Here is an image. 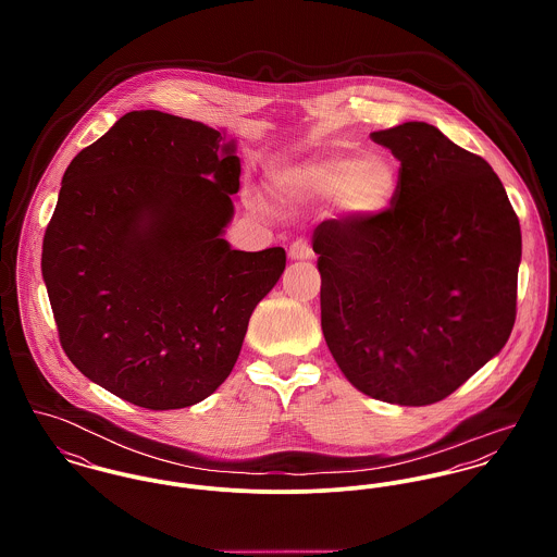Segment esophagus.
<instances>
[{
    "label": "esophagus",
    "instance_id": "34e87169",
    "mask_svg": "<svg viewBox=\"0 0 557 557\" xmlns=\"http://www.w3.org/2000/svg\"><path fill=\"white\" fill-rule=\"evenodd\" d=\"M289 257L292 259H311L313 257V248H311L309 239L298 238L296 242H292Z\"/></svg>",
    "mask_w": 557,
    "mask_h": 557
}]
</instances>
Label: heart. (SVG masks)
<instances>
[{
  "instance_id": "b5f03b06",
  "label": "heart",
  "mask_w": 557,
  "mask_h": 557,
  "mask_svg": "<svg viewBox=\"0 0 557 557\" xmlns=\"http://www.w3.org/2000/svg\"><path fill=\"white\" fill-rule=\"evenodd\" d=\"M274 193L283 201L336 199L347 212L371 216L388 208L398 188L397 164L386 157H334L281 171Z\"/></svg>"
}]
</instances>
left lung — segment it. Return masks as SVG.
<instances>
[{
  "mask_svg": "<svg viewBox=\"0 0 557 557\" xmlns=\"http://www.w3.org/2000/svg\"><path fill=\"white\" fill-rule=\"evenodd\" d=\"M371 137L400 160L397 193L377 214L319 223L321 330L360 393L431 405L506 345L521 227L491 164L435 126Z\"/></svg>",
  "mask_w": 557,
  "mask_h": 557,
  "instance_id": "left-lung-1",
  "label": "left lung"
}]
</instances>
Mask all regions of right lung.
<instances>
[{
	"label": "right lung",
	"mask_w": 557,
	"mask_h": 557,
	"mask_svg": "<svg viewBox=\"0 0 557 557\" xmlns=\"http://www.w3.org/2000/svg\"><path fill=\"white\" fill-rule=\"evenodd\" d=\"M236 146L131 111L69 164L42 239L60 343L85 377L146 409L210 397L232 373L285 248L234 250Z\"/></svg>",
	"instance_id": "add662e5"
}]
</instances>
